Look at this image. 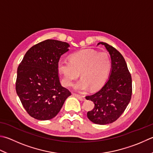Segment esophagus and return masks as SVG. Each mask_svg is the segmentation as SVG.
Returning <instances> with one entry per match:
<instances>
[{
  "mask_svg": "<svg viewBox=\"0 0 153 153\" xmlns=\"http://www.w3.org/2000/svg\"><path fill=\"white\" fill-rule=\"evenodd\" d=\"M73 95L74 96H75L76 97H77L78 99H79L80 100H81V101H85V100H86L85 96H82V95H80V94H73Z\"/></svg>",
  "mask_w": 153,
  "mask_h": 153,
  "instance_id": "34e87169",
  "label": "esophagus"
}]
</instances>
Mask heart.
Returning <instances> with one entry per match:
<instances>
[{
    "label": "heart",
    "mask_w": 153,
    "mask_h": 153,
    "mask_svg": "<svg viewBox=\"0 0 153 153\" xmlns=\"http://www.w3.org/2000/svg\"><path fill=\"white\" fill-rule=\"evenodd\" d=\"M58 71L63 86L69 87L80 75L82 78L74 86L76 91L89 88L94 91L105 84L110 73L111 60L107 53L93 49H85L73 53L68 60H60Z\"/></svg>",
    "instance_id": "1"
}]
</instances>
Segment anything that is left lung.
<instances>
[{"label":"left lung","mask_w":153,"mask_h":153,"mask_svg":"<svg viewBox=\"0 0 153 153\" xmlns=\"http://www.w3.org/2000/svg\"><path fill=\"white\" fill-rule=\"evenodd\" d=\"M104 45L111 59V68L107 81L95 94L86 97L94 104L93 110L87 112L88 119L97 125L114 122L128 106L132 95V79L123 55L112 46Z\"/></svg>","instance_id":"obj_1"}]
</instances>
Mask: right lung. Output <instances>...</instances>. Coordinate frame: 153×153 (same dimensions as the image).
I'll use <instances>...</instances> for the list:
<instances>
[{"label":"right lung","instance_id":"obj_1","mask_svg":"<svg viewBox=\"0 0 153 153\" xmlns=\"http://www.w3.org/2000/svg\"><path fill=\"white\" fill-rule=\"evenodd\" d=\"M68 43L46 40L28 50L17 69L16 91L25 110L46 120L59 113L71 92L61 85L58 62L69 50Z\"/></svg>","mask_w":153,"mask_h":153}]
</instances>
